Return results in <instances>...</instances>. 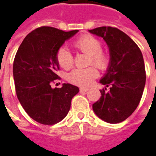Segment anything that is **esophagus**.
<instances>
[{
    "label": "esophagus",
    "instance_id": "34e87169",
    "mask_svg": "<svg viewBox=\"0 0 156 156\" xmlns=\"http://www.w3.org/2000/svg\"><path fill=\"white\" fill-rule=\"evenodd\" d=\"M79 90L81 92H87L88 90V88H79Z\"/></svg>",
    "mask_w": 156,
    "mask_h": 156
}]
</instances>
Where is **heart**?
<instances>
[{
    "mask_svg": "<svg viewBox=\"0 0 156 156\" xmlns=\"http://www.w3.org/2000/svg\"><path fill=\"white\" fill-rule=\"evenodd\" d=\"M73 48L77 51L88 55V65H94L100 70H106L110 62V57L106 51L102 50L101 41L89 34L79 37L72 43ZM58 65L65 70H68L73 65V55L67 49L59 48L56 54ZM91 66L84 69H74L68 73V80L78 86H88L98 76L97 68Z\"/></svg>",
    "mask_w": 156,
    "mask_h": 156,
    "instance_id": "1",
    "label": "heart"
}]
</instances>
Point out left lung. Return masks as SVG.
<instances>
[{
	"mask_svg": "<svg viewBox=\"0 0 156 156\" xmlns=\"http://www.w3.org/2000/svg\"><path fill=\"white\" fill-rule=\"evenodd\" d=\"M89 32L103 37L110 53L108 70L100 80L109 90H100L101 97L93 109L107 123H120L134 113L143 94L146 80L143 55L137 44L116 27H100Z\"/></svg>",
	"mask_w": 156,
	"mask_h": 156,
	"instance_id": "1",
	"label": "left lung"
}]
</instances>
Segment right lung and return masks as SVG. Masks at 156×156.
I'll return each instance as SVG.
<instances>
[{
    "instance_id": "1",
    "label": "right lung",
    "mask_w": 156,
    "mask_h": 156,
    "mask_svg": "<svg viewBox=\"0 0 156 156\" xmlns=\"http://www.w3.org/2000/svg\"><path fill=\"white\" fill-rule=\"evenodd\" d=\"M78 31L63 32L51 27H41L26 37L13 62L16 96L27 114L40 124H55L62 120L71 107L78 87L63 83L52 88L60 79L56 54L62 45Z\"/></svg>"
}]
</instances>
